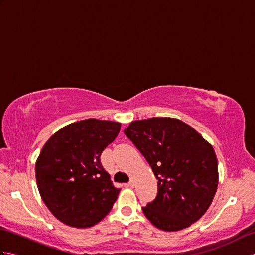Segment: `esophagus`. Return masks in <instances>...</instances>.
<instances>
[{
  "label": "esophagus",
  "instance_id": "34e87169",
  "mask_svg": "<svg viewBox=\"0 0 255 255\" xmlns=\"http://www.w3.org/2000/svg\"><path fill=\"white\" fill-rule=\"evenodd\" d=\"M127 185H128L129 187H133V186H134V178H131V180L129 181V183L127 184Z\"/></svg>",
  "mask_w": 255,
  "mask_h": 255
}]
</instances>
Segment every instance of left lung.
<instances>
[{
	"instance_id": "1",
	"label": "left lung",
	"mask_w": 255,
	"mask_h": 255,
	"mask_svg": "<svg viewBox=\"0 0 255 255\" xmlns=\"http://www.w3.org/2000/svg\"><path fill=\"white\" fill-rule=\"evenodd\" d=\"M158 178V194L142 208L164 231L185 229L208 209L218 186V162L209 142L176 118L131 122L124 130Z\"/></svg>"
}]
</instances>
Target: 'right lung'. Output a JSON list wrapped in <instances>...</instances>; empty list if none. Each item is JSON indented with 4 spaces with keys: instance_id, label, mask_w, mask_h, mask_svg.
I'll return each instance as SVG.
<instances>
[{
    "instance_id": "1",
    "label": "right lung",
    "mask_w": 255,
    "mask_h": 255,
    "mask_svg": "<svg viewBox=\"0 0 255 255\" xmlns=\"http://www.w3.org/2000/svg\"><path fill=\"white\" fill-rule=\"evenodd\" d=\"M121 123L90 118L53 133L35 165L40 196L51 214L74 228H89L110 213L121 188L100 156L121 130Z\"/></svg>"
}]
</instances>
